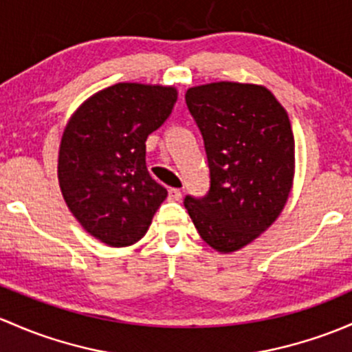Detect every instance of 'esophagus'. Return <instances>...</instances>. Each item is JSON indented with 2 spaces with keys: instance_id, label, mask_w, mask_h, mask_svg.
I'll return each mask as SVG.
<instances>
[{
  "instance_id": "1",
  "label": "esophagus",
  "mask_w": 352,
  "mask_h": 352,
  "mask_svg": "<svg viewBox=\"0 0 352 352\" xmlns=\"http://www.w3.org/2000/svg\"><path fill=\"white\" fill-rule=\"evenodd\" d=\"M168 199L170 201H180L182 199V190L180 188H168Z\"/></svg>"
}]
</instances>
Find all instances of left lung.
<instances>
[{"instance_id":"obj_1","label":"left lung","mask_w":352,"mask_h":352,"mask_svg":"<svg viewBox=\"0 0 352 352\" xmlns=\"http://www.w3.org/2000/svg\"><path fill=\"white\" fill-rule=\"evenodd\" d=\"M204 140L210 187L184 206L204 241L221 253L246 246L282 212L295 170L287 111L266 87L212 82L186 92Z\"/></svg>"}]
</instances>
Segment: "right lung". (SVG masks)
I'll list each match as a JSON object with an SVG mask.
<instances>
[{"instance_id": "1", "label": "right lung", "mask_w": 352, "mask_h": 352, "mask_svg": "<svg viewBox=\"0 0 352 352\" xmlns=\"http://www.w3.org/2000/svg\"><path fill=\"white\" fill-rule=\"evenodd\" d=\"M175 87L121 82L70 118L58 151V184L80 226L109 246L146 234L166 188L146 168V138L172 114Z\"/></svg>"}]
</instances>
